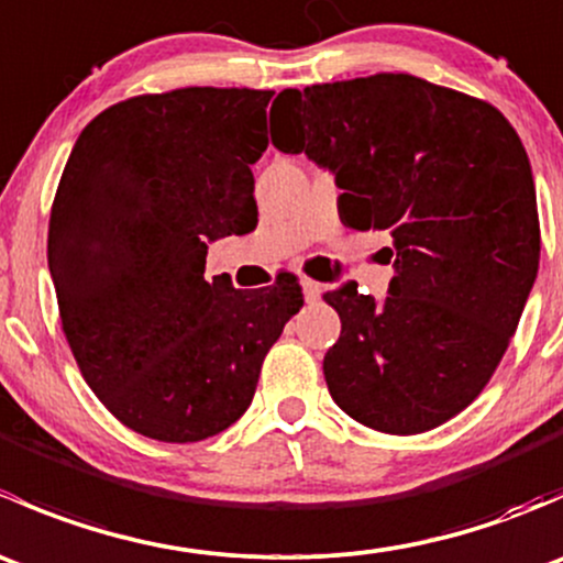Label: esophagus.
I'll return each mask as SVG.
<instances>
[{
    "mask_svg": "<svg viewBox=\"0 0 563 563\" xmlns=\"http://www.w3.org/2000/svg\"><path fill=\"white\" fill-rule=\"evenodd\" d=\"M302 291H305V299H308V302H316V299L323 294V286H321V283L308 280V277H305V280H302Z\"/></svg>",
    "mask_w": 563,
    "mask_h": 563,
    "instance_id": "obj_1",
    "label": "esophagus"
}]
</instances>
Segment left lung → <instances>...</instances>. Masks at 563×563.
I'll return each instance as SVG.
<instances>
[{"label": "left lung", "mask_w": 563, "mask_h": 563, "mask_svg": "<svg viewBox=\"0 0 563 563\" xmlns=\"http://www.w3.org/2000/svg\"><path fill=\"white\" fill-rule=\"evenodd\" d=\"M272 144L340 187L356 231H387L384 299L323 294L340 338L323 356L332 400L391 435L433 430L490 382L539 269L531 163L490 103L408 73L283 89Z\"/></svg>", "instance_id": "8db88e82"}]
</instances>
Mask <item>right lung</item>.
I'll return each instance as SVG.
<instances>
[{"mask_svg": "<svg viewBox=\"0 0 563 563\" xmlns=\"http://www.w3.org/2000/svg\"><path fill=\"white\" fill-rule=\"evenodd\" d=\"M275 92L187 87L106 108L56 187L48 269L62 329L100 402L190 444L247 411L266 351L302 308L297 277L203 280L207 250L258 225L250 166Z\"/></svg>", "mask_w": 563, "mask_h": 563, "instance_id": "add662e5", "label": "right lung"}]
</instances>
